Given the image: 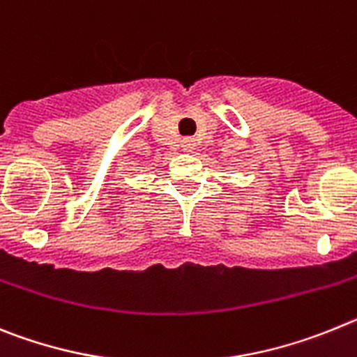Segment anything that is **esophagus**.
I'll return each mask as SVG.
<instances>
[{
	"instance_id": "34e87169",
	"label": "esophagus",
	"mask_w": 357,
	"mask_h": 357,
	"mask_svg": "<svg viewBox=\"0 0 357 357\" xmlns=\"http://www.w3.org/2000/svg\"><path fill=\"white\" fill-rule=\"evenodd\" d=\"M183 149L186 151V153H192V151L195 149V140L192 139V137H186V139H183Z\"/></svg>"
}]
</instances>
